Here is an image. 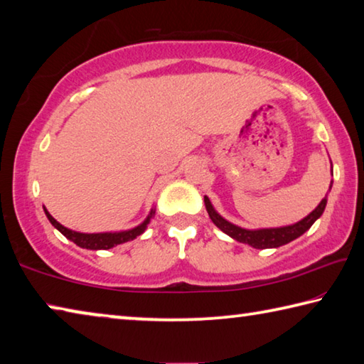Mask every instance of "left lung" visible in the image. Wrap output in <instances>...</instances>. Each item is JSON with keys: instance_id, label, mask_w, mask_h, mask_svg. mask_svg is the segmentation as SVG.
<instances>
[{"instance_id": "left-lung-1", "label": "left lung", "mask_w": 364, "mask_h": 364, "mask_svg": "<svg viewBox=\"0 0 364 364\" xmlns=\"http://www.w3.org/2000/svg\"><path fill=\"white\" fill-rule=\"evenodd\" d=\"M326 205H327V197H323L317 208L312 211L311 215H307L304 220L296 223V225L284 226V228H272V229H255V231H250V229L239 228L236 225H232V223L226 221L225 218H221L215 211L210 198L205 197V206L211 218V221H213L223 232H226L228 236L236 239L237 242L249 244L255 249H272V247H279V245L291 242V240L299 237L301 234H304L307 229L314 225V221L317 218H321L323 210H326Z\"/></svg>"}]
</instances>
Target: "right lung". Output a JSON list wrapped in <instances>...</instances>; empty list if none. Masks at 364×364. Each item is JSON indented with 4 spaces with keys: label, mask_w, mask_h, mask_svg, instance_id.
<instances>
[{
    "label": "right lung",
    "mask_w": 364,
    "mask_h": 364,
    "mask_svg": "<svg viewBox=\"0 0 364 364\" xmlns=\"http://www.w3.org/2000/svg\"><path fill=\"white\" fill-rule=\"evenodd\" d=\"M46 210V208H43ZM46 215L48 218V221L58 229V231L63 234L65 237H68L70 240H73L76 245H80L82 249H91V250H100V249H110L115 247V245L128 242V240H133L136 236H139L144 229H146V225L151 220V216L154 215V210H151L149 216L146 218V221L141 223V225L130 229V231H122V232H100V234H82V232H76L71 231V229L61 226L60 223L55 220V218L48 213L46 210Z\"/></svg>",
    "instance_id": "obj_1"
}]
</instances>
